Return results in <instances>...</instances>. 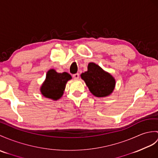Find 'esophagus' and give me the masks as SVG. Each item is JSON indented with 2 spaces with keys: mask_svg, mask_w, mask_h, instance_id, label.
I'll list each match as a JSON object with an SVG mask.
<instances>
[{
  "mask_svg": "<svg viewBox=\"0 0 158 158\" xmlns=\"http://www.w3.org/2000/svg\"><path fill=\"white\" fill-rule=\"evenodd\" d=\"M73 77L75 79H78L79 78V73H76V74L73 75Z\"/></svg>",
  "mask_w": 158,
  "mask_h": 158,
  "instance_id": "esophagus-1",
  "label": "esophagus"
}]
</instances>
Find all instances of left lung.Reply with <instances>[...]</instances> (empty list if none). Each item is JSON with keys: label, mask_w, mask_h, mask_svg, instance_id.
I'll use <instances>...</instances> for the list:
<instances>
[{"label": "left lung", "mask_w": 158, "mask_h": 158, "mask_svg": "<svg viewBox=\"0 0 158 158\" xmlns=\"http://www.w3.org/2000/svg\"><path fill=\"white\" fill-rule=\"evenodd\" d=\"M90 92L98 98H105L110 95L116 85L114 77L94 62H89L87 71L81 74Z\"/></svg>", "instance_id": "left-lung-1"}]
</instances>
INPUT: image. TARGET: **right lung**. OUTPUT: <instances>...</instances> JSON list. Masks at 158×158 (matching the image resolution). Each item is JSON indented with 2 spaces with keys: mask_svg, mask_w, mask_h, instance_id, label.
I'll use <instances>...</instances> for the list:
<instances>
[{
  "mask_svg": "<svg viewBox=\"0 0 158 158\" xmlns=\"http://www.w3.org/2000/svg\"><path fill=\"white\" fill-rule=\"evenodd\" d=\"M72 79L67 72L57 73L52 69L47 72L46 79L40 87V92L44 97L58 100L62 96L67 81Z\"/></svg>",
  "mask_w": 158,
  "mask_h": 158,
  "instance_id": "add662e5",
  "label": "right lung"
}]
</instances>
